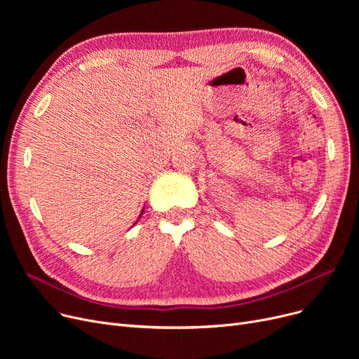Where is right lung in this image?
Instances as JSON below:
<instances>
[{
    "mask_svg": "<svg viewBox=\"0 0 359 359\" xmlns=\"http://www.w3.org/2000/svg\"><path fill=\"white\" fill-rule=\"evenodd\" d=\"M142 212H144V210H142V211H141V215H142ZM141 215H140V217H141Z\"/></svg>",
    "mask_w": 359,
    "mask_h": 359,
    "instance_id": "right-lung-1",
    "label": "right lung"
}]
</instances>
